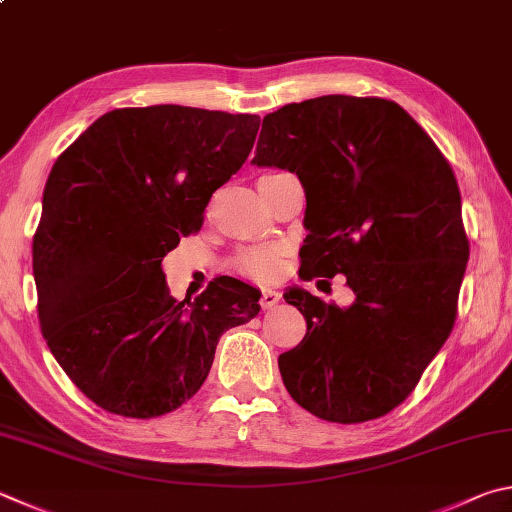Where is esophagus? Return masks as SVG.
<instances>
[{
    "instance_id": "esophagus-1",
    "label": "esophagus",
    "mask_w": 512,
    "mask_h": 512,
    "mask_svg": "<svg viewBox=\"0 0 512 512\" xmlns=\"http://www.w3.org/2000/svg\"><path fill=\"white\" fill-rule=\"evenodd\" d=\"M280 293L277 291H273V288H264L262 291V300H259V304H262V309L266 311V309H273V306L280 302Z\"/></svg>"
}]
</instances>
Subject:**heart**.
<instances>
[{
  "label": "heart",
  "mask_w": 512,
  "mask_h": 512,
  "mask_svg": "<svg viewBox=\"0 0 512 512\" xmlns=\"http://www.w3.org/2000/svg\"><path fill=\"white\" fill-rule=\"evenodd\" d=\"M235 268L241 275L255 277V280H275L284 268V250L280 246L248 248L237 257Z\"/></svg>",
  "instance_id": "obj_1"
}]
</instances>
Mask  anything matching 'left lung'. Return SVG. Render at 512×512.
I'll use <instances>...</instances> for the list:
<instances>
[{
	"label": "left lung",
	"mask_w": 512,
	"mask_h": 512,
	"mask_svg": "<svg viewBox=\"0 0 512 512\" xmlns=\"http://www.w3.org/2000/svg\"><path fill=\"white\" fill-rule=\"evenodd\" d=\"M253 163L302 183V280L342 273L356 295L340 309L284 293L306 320L277 360L288 394L331 423L389 414L457 320L470 241L448 159L394 100L320 96L264 116Z\"/></svg>",
	"instance_id": "1"
}]
</instances>
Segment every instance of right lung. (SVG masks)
<instances>
[{
	"mask_svg": "<svg viewBox=\"0 0 512 512\" xmlns=\"http://www.w3.org/2000/svg\"><path fill=\"white\" fill-rule=\"evenodd\" d=\"M257 129L253 114L125 107L55 161L33 235L37 318L64 374L105 412H174L208 378L221 333L259 313L262 293L232 277L179 302L161 268L201 230Z\"/></svg>",
	"mask_w": 512,
	"mask_h": 512,
	"instance_id": "add662e5",
	"label": "right lung"
}]
</instances>
